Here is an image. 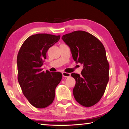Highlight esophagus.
<instances>
[{
  "label": "esophagus",
  "mask_w": 129,
  "mask_h": 129,
  "mask_svg": "<svg viewBox=\"0 0 129 129\" xmlns=\"http://www.w3.org/2000/svg\"><path fill=\"white\" fill-rule=\"evenodd\" d=\"M62 76L64 77H69L71 76V73H67V72H62Z\"/></svg>",
  "instance_id": "34e87169"
}]
</instances>
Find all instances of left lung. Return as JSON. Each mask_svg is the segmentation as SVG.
I'll return each instance as SVG.
<instances>
[{"mask_svg": "<svg viewBox=\"0 0 129 129\" xmlns=\"http://www.w3.org/2000/svg\"><path fill=\"white\" fill-rule=\"evenodd\" d=\"M62 39L71 49L73 60L84 66L81 76L71 74L76 80L74 97L82 106L94 105L104 95L109 78V64L104 45L83 30L64 35Z\"/></svg>", "mask_w": 129, "mask_h": 129, "instance_id": "8db88e82", "label": "left lung"}]
</instances>
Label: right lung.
Instances as JSON below:
<instances>
[{"mask_svg": "<svg viewBox=\"0 0 129 129\" xmlns=\"http://www.w3.org/2000/svg\"><path fill=\"white\" fill-rule=\"evenodd\" d=\"M60 36L38 34L29 36L17 54V79L23 94L36 108L50 105L55 97V89L62 79L60 72L43 71L41 66L50 47Z\"/></svg>", "mask_w": 129, "mask_h": 129, "instance_id": "add662e5", "label": "right lung"}]
</instances>
